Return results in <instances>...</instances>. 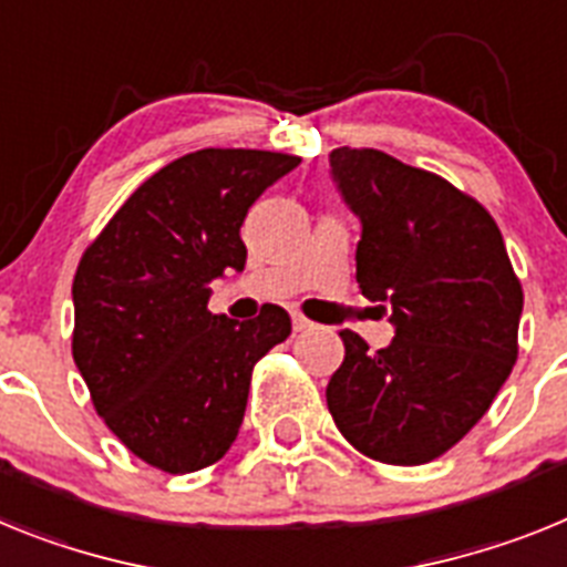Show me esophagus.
Instances as JSON below:
<instances>
[{"mask_svg": "<svg viewBox=\"0 0 567 567\" xmlns=\"http://www.w3.org/2000/svg\"><path fill=\"white\" fill-rule=\"evenodd\" d=\"M290 322H293V331H297V333H305V331H311V328H313L311 319H305L302 313H293V319H290Z\"/></svg>", "mask_w": 567, "mask_h": 567, "instance_id": "1", "label": "esophagus"}]
</instances>
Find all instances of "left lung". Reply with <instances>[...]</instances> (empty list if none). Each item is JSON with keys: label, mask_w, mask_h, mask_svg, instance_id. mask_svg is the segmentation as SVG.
Instances as JSON below:
<instances>
[{"label": "left lung", "mask_w": 567, "mask_h": 567, "mask_svg": "<svg viewBox=\"0 0 567 567\" xmlns=\"http://www.w3.org/2000/svg\"><path fill=\"white\" fill-rule=\"evenodd\" d=\"M328 162L362 225L359 288L393 324L377 353L339 333L328 411L371 460L422 465L454 447L511 377L522 285L488 210L451 182L371 147H337Z\"/></svg>", "instance_id": "left-lung-1"}]
</instances>
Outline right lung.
<instances>
[{"label": "right lung", "mask_w": 567, "mask_h": 567, "mask_svg": "<svg viewBox=\"0 0 567 567\" xmlns=\"http://www.w3.org/2000/svg\"><path fill=\"white\" fill-rule=\"evenodd\" d=\"M299 156L194 151L145 179L73 277V362L122 445L167 474L223 460L248 405L250 371L290 337L270 305L236 322L210 313V282L245 268L248 208Z\"/></svg>", "instance_id": "1"}]
</instances>
